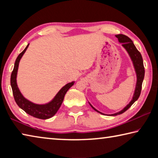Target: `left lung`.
I'll return each mask as SVG.
<instances>
[{
	"instance_id": "left-lung-1",
	"label": "left lung",
	"mask_w": 158,
	"mask_h": 158,
	"mask_svg": "<svg viewBox=\"0 0 158 158\" xmlns=\"http://www.w3.org/2000/svg\"><path fill=\"white\" fill-rule=\"evenodd\" d=\"M116 37H117L118 40V42L122 43V46L125 49V50L127 51L128 54H129V56L131 58V60L132 61L134 68H135L136 74H137V84H136V88H135V93H134L132 100L130 101V102L128 104V105L125 106L123 109H122L121 111L117 112V113L114 114H111L109 115V116H117V115L124 113L125 111H127V109L133 105L135 101H137L138 100V98L141 94L142 83L144 78V74H145V69H144V67H143L142 56H141V54L140 53V52H139L137 48H136V47L135 46L133 42L131 40V39L129 38L127 36L123 34L116 35ZM90 105L91 106V107L94 109L95 111L98 112V113L105 115V114H102L101 113L100 111H98L97 109L93 107L90 104Z\"/></svg>"
}]
</instances>
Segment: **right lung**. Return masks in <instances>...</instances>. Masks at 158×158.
Masks as SVG:
<instances>
[{"mask_svg":"<svg viewBox=\"0 0 158 158\" xmlns=\"http://www.w3.org/2000/svg\"><path fill=\"white\" fill-rule=\"evenodd\" d=\"M29 44L26 46V47L22 52L19 53L17 59L15 60L14 69L12 72L11 78H10V84L12 89L13 95H14L15 100L16 103L19 107L23 109L26 113L31 115L35 118L40 119H48L52 118V116L56 114L60 106L62 105L64 97H65V93L69 89V88L74 85V81L67 84L65 86H63L58 93H57L54 98L49 102V103L44 104V105H37L31 102V101L26 99L21 94L19 89L17 86V74L19 68V63L21 60V57L23 56V53L26 52V49L28 47Z\"/></svg>","mask_w":158,"mask_h":158,"instance_id":"1","label":"right lung"}]
</instances>
